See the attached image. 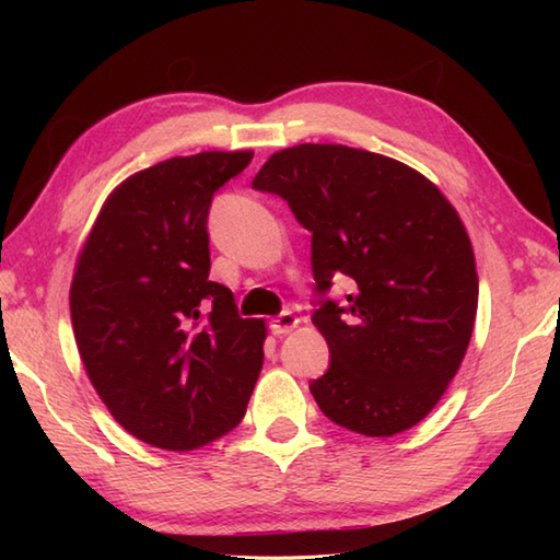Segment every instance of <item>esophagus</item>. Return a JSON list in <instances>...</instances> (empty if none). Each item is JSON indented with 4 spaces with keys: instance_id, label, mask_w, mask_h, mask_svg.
I'll return each mask as SVG.
<instances>
[{
    "instance_id": "1",
    "label": "esophagus",
    "mask_w": 560,
    "mask_h": 560,
    "mask_svg": "<svg viewBox=\"0 0 560 560\" xmlns=\"http://www.w3.org/2000/svg\"><path fill=\"white\" fill-rule=\"evenodd\" d=\"M299 323H301V319L295 317L293 313H281L279 317L271 319L269 329H271V335L283 337V335H289V331H293L295 327H299Z\"/></svg>"
}]
</instances>
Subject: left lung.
<instances>
[{
	"label": "left lung",
	"mask_w": 560,
	"mask_h": 560,
	"mask_svg": "<svg viewBox=\"0 0 560 560\" xmlns=\"http://www.w3.org/2000/svg\"><path fill=\"white\" fill-rule=\"evenodd\" d=\"M313 233L317 291L353 279L347 305L313 325L329 371L311 392L329 421L368 438L409 431L433 411L467 353L479 305L469 233L411 165L343 144L271 153L253 180Z\"/></svg>",
	"instance_id": "8db88e82"
}]
</instances>
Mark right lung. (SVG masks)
I'll use <instances>...</instances> for the list:
<instances>
[{"instance_id":"obj_1","label":"right lung","mask_w":560,"mask_h":560,"mask_svg":"<svg viewBox=\"0 0 560 560\" xmlns=\"http://www.w3.org/2000/svg\"><path fill=\"white\" fill-rule=\"evenodd\" d=\"M253 151H201L129 175L77 255L71 327L93 389L129 435L187 452L243 421L265 363V319L209 281L207 213Z\"/></svg>"}]
</instances>
